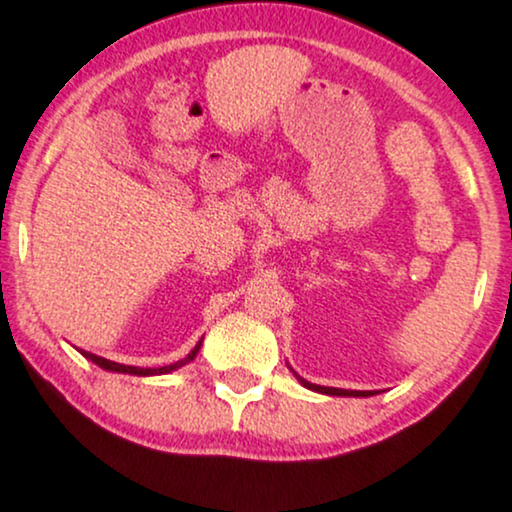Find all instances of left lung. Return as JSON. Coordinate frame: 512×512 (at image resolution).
I'll list each match as a JSON object with an SVG mask.
<instances>
[{"mask_svg": "<svg viewBox=\"0 0 512 512\" xmlns=\"http://www.w3.org/2000/svg\"><path fill=\"white\" fill-rule=\"evenodd\" d=\"M299 383L306 386L309 390H316V393H326V395H354V398H366V395H374L369 390H342V388H326V386H314V383L304 381L302 376H297Z\"/></svg>", "mask_w": 512, "mask_h": 512, "instance_id": "obj_1", "label": "left lung"}]
</instances>
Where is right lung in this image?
Masks as SVG:
<instances>
[{
  "label": "right lung",
  "mask_w": 512,
  "mask_h": 512,
  "mask_svg": "<svg viewBox=\"0 0 512 512\" xmlns=\"http://www.w3.org/2000/svg\"><path fill=\"white\" fill-rule=\"evenodd\" d=\"M198 347H201V342H198L194 350H191V354H186L184 359H179V362H174L170 366H160V369H138V366H124V364L110 362V359H102V357H98V354H90V352H83V357L90 359V362H95V364L102 366V369H107V371H119V374H134V376H155V374H170V371L179 369V366L189 364L191 359L196 357Z\"/></svg>",
  "instance_id": "right-lung-1"
}]
</instances>
